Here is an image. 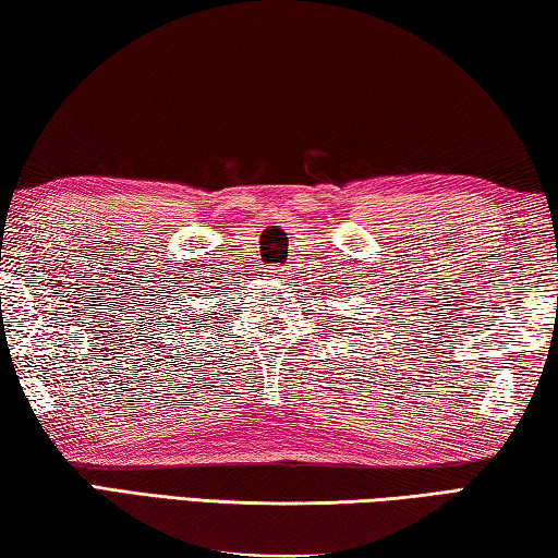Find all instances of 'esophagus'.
<instances>
[{
    "label": "esophagus",
    "mask_w": 558,
    "mask_h": 558,
    "mask_svg": "<svg viewBox=\"0 0 558 558\" xmlns=\"http://www.w3.org/2000/svg\"><path fill=\"white\" fill-rule=\"evenodd\" d=\"M287 274H289V271H287L284 267H277V269H271V277H274V279H284Z\"/></svg>",
    "instance_id": "esophagus-1"
}]
</instances>
